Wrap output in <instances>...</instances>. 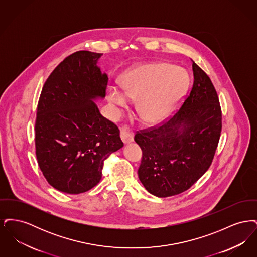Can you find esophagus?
Listing matches in <instances>:
<instances>
[{
    "mask_svg": "<svg viewBox=\"0 0 257 257\" xmlns=\"http://www.w3.org/2000/svg\"><path fill=\"white\" fill-rule=\"evenodd\" d=\"M120 137L124 144H130L134 141V133L127 126H122L120 128Z\"/></svg>",
    "mask_w": 257,
    "mask_h": 257,
    "instance_id": "34e87169",
    "label": "esophagus"
}]
</instances>
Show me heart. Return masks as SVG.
<instances>
[{"instance_id":"obj_1","label":"heart","mask_w":257,"mask_h":257,"mask_svg":"<svg viewBox=\"0 0 257 257\" xmlns=\"http://www.w3.org/2000/svg\"><path fill=\"white\" fill-rule=\"evenodd\" d=\"M124 93L109 88L111 103L126 107L129 99H138L137 111L147 123L165 119L183 98L189 86V75L183 68L170 63H149L129 70L121 79Z\"/></svg>"}]
</instances>
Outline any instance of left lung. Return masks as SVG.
<instances>
[{
	"label": "left lung",
	"mask_w": 257,
	"mask_h": 257,
	"mask_svg": "<svg viewBox=\"0 0 257 257\" xmlns=\"http://www.w3.org/2000/svg\"><path fill=\"white\" fill-rule=\"evenodd\" d=\"M194 84L181 108L165 122L140 130L143 151L138 174L158 197L181 194L206 172L221 132L220 101L210 78L193 61Z\"/></svg>",
	"instance_id": "obj_1"
}]
</instances>
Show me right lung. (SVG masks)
Returning <instances> with one entry per match:
<instances>
[{"mask_svg": "<svg viewBox=\"0 0 257 257\" xmlns=\"http://www.w3.org/2000/svg\"><path fill=\"white\" fill-rule=\"evenodd\" d=\"M100 53L78 51L50 74L37 104L36 155L48 183L78 195L96 186L104 161L123 147L119 129L93 100L104 98L108 76Z\"/></svg>", "mask_w": 257, "mask_h": 257, "instance_id": "add662e5", "label": "right lung"}]
</instances>
